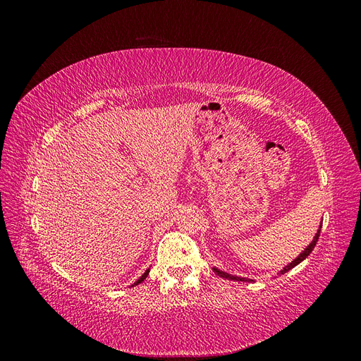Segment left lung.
Segmentation results:
<instances>
[{
	"label": "left lung",
	"instance_id": "1",
	"mask_svg": "<svg viewBox=\"0 0 361 361\" xmlns=\"http://www.w3.org/2000/svg\"><path fill=\"white\" fill-rule=\"evenodd\" d=\"M321 227H322V224L319 226V231H318V233L314 235V238H313V241L307 245V248H305L302 253L297 257V259H293L289 265H286L285 268H283L280 272H279V276L280 274H285V272H288V271H290L292 268H295L297 267L298 264H301V262L307 257L312 251H313V248H314V245H316V243H318V239H319V233H321ZM214 269V272L216 276H220V277H223V279H228V280H236V281H251L250 279H244V277H238V276H232V274H227V272H224V271H220L218 268H212Z\"/></svg>",
	"mask_w": 361,
	"mask_h": 361
}]
</instances>
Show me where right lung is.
<instances>
[{
	"label": "right lung",
	"instance_id": "add662e5",
	"mask_svg": "<svg viewBox=\"0 0 361 361\" xmlns=\"http://www.w3.org/2000/svg\"><path fill=\"white\" fill-rule=\"evenodd\" d=\"M149 271H150V269H146V272H145V274H143V276H141V277H140V279H138V280H137V281L134 283V285H133V286H137V285H140V283H141V281H145V279H146V277L149 276Z\"/></svg>",
	"mask_w": 361,
	"mask_h": 361
}]
</instances>
